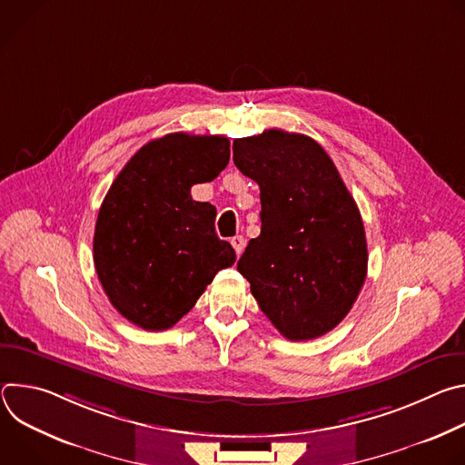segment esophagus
Wrapping results in <instances>:
<instances>
[{"mask_svg":"<svg viewBox=\"0 0 465 465\" xmlns=\"http://www.w3.org/2000/svg\"><path fill=\"white\" fill-rule=\"evenodd\" d=\"M230 242H232V246H233V250H235V253L241 255L242 250H244V244H246L244 237H242V235H235V237H232Z\"/></svg>","mask_w":465,"mask_h":465,"instance_id":"1","label":"esophagus"}]
</instances>
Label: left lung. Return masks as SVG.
I'll return each mask as SVG.
<instances>
[{"mask_svg": "<svg viewBox=\"0 0 465 465\" xmlns=\"http://www.w3.org/2000/svg\"><path fill=\"white\" fill-rule=\"evenodd\" d=\"M233 163L257 182L261 233L237 262L261 311L289 341H311L351 311L368 271L359 208L333 160L285 130L233 142Z\"/></svg>", "mask_w": 465, "mask_h": 465, "instance_id": "1", "label": "left lung"}]
</instances>
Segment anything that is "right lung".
Wrapping results in <instances>:
<instances>
[{"label":"right lung","mask_w":465,"mask_h":465,"mask_svg":"<svg viewBox=\"0 0 465 465\" xmlns=\"http://www.w3.org/2000/svg\"><path fill=\"white\" fill-rule=\"evenodd\" d=\"M228 162V138L174 132L143 145L110 185L94 262L128 322L147 331L173 327L235 262L232 244L215 233V206L191 198L194 183L215 180Z\"/></svg>","instance_id":"1"}]
</instances>
